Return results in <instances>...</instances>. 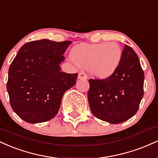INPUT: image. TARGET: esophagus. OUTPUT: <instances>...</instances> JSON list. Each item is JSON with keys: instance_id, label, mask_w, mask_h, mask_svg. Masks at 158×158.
<instances>
[{"instance_id": "esophagus-1", "label": "esophagus", "mask_w": 158, "mask_h": 158, "mask_svg": "<svg viewBox=\"0 0 158 158\" xmlns=\"http://www.w3.org/2000/svg\"><path fill=\"white\" fill-rule=\"evenodd\" d=\"M78 78H79V79H86L87 76L84 72H80V73H79V77H78Z\"/></svg>"}]
</instances>
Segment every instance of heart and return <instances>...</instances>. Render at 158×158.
<instances>
[{
	"mask_svg": "<svg viewBox=\"0 0 158 158\" xmlns=\"http://www.w3.org/2000/svg\"><path fill=\"white\" fill-rule=\"evenodd\" d=\"M122 50L117 43L80 44L70 52V58L77 66L87 68L97 79L111 77L118 69L122 59Z\"/></svg>",
	"mask_w": 158,
	"mask_h": 158,
	"instance_id": "obj_1",
	"label": "heart"
}]
</instances>
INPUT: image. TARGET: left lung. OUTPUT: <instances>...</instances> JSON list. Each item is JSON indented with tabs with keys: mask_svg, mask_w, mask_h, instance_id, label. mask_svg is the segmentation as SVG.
Segmentation results:
<instances>
[{
	"mask_svg": "<svg viewBox=\"0 0 158 158\" xmlns=\"http://www.w3.org/2000/svg\"><path fill=\"white\" fill-rule=\"evenodd\" d=\"M117 71L105 79H89L88 102L96 117L112 124L128 120L137 113L143 97L144 73L139 58L125 45Z\"/></svg>",
	"mask_w": 158,
	"mask_h": 158,
	"instance_id": "8db88e82",
	"label": "left lung"
}]
</instances>
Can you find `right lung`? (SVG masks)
Instances as JSON below:
<instances>
[{"label": "right lung", "instance_id": "add662e5", "mask_svg": "<svg viewBox=\"0 0 158 158\" xmlns=\"http://www.w3.org/2000/svg\"><path fill=\"white\" fill-rule=\"evenodd\" d=\"M70 41L48 39L23 44L9 69L10 105L29 123L46 122L57 114L64 92L76 84L78 74L61 72L63 54Z\"/></svg>", "mask_w": 158, "mask_h": 158}]
</instances>
